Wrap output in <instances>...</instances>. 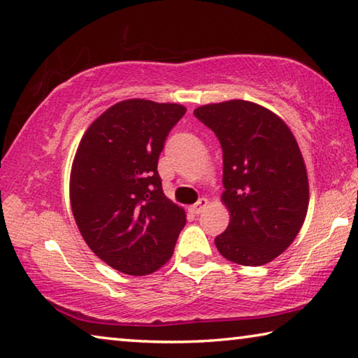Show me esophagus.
I'll return each mask as SVG.
<instances>
[{
    "label": "esophagus",
    "mask_w": 358,
    "mask_h": 358,
    "mask_svg": "<svg viewBox=\"0 0 358 358\" xmlns=\"http://www.w3.org/2000/svg\"><path fill=\"white\" fill-rule=\"evenodd\" d=\"M207 203H208V201L206 199V197H201V199L197 201V202L194 203V206L191 207V210H192V212H194L196 215H199L201 212H203V208L207 207Z\"/></svg>",
    "instance_id": "34e87169"
}]
</instances>
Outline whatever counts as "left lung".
<instances>
[{
  "label": "left lung",
  "mask_w": 358,
  "mask_h": 358,
  "mask_svg": "<svg viewBox=\"0 0 358 358\" xmlns=\"http://www.w3.org/2000/svg\"><path fill=\"white\" fill-rule=\"evenodd\" d=\"M194 116L223 150V196L231 221L215 245L226 259L261 266L298 236L309 206L308 172L292 130L245 100L203 105Z\"/></svg>",
  "instance_id": "1"
}]
</instances>
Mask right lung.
Listing matches in <instances>:
<instances>
[{
	"label": "right lung",
	"instance_id": "right-lung-1",
	"mask_svg": "<svg viewBox=\"0 0 358 358\" xmlns=\"http://www.w3.org/2000/svg\"><path fill=\"white\" fill-rule=\"evenodd\" d=\"M186 108L132 99L90 124L70 177L73 217L90 250L113 269L148 275L172 257L185 210L167 199L159 155Z\"/></svg>",
	"mask_w": 358,
	"mask_h": 358
}]
</instances>
